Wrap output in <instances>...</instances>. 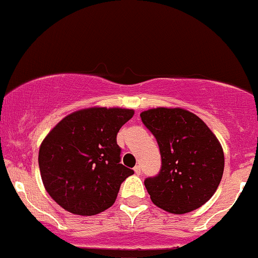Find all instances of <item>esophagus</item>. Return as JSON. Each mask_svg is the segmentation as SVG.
<instances>
[{
    "label": "esophagus",
    "instance_id": "34e87169",
    "mask_svg": "<svg viewBox=\"0 0 258 258\" xmlns=\"http://www.w3.org/2000/svg\"><path fill=\"white\" fill-rule=\"evenodd\" d=\"M134 172L137 173V174H140L141 173V167H140L139 165L135 166V167H134Z\"/></svg>",
    "mask_w": 258,
    "mask_h": 258
}]
</instances>
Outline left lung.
Wrapping results in <instances>:
<instances>
[{"instance_id": "obj_1", "label": "left lung", "mask_w": 258, "mask_h": 258, "mask_svg": "<svg viewBox=\"0 0 258 258\" xmlns=\"http://www.w3.org/2000/svg\"><path fill=\"white\" fill-rule=\"evenodd\" d=\"M154 135L161 168L144 181L152 203L173 214H184L207 203L224 172V152L201 118L181 108H156L140 114Z\"/></svg>"}]
</instances>
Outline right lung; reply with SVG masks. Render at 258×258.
<instances>
[{
    "label": "right lung",
    "mask_w": 258,
    "mask_h": 258,
    "mask_svg": "<svg viewBox=\"0 0 258 258\" xmlns=\"http://www.w3.org/2000/svg\"><path fill=\"white\" fill-rule=\"evenodd\" d=\"M133 109L88 108L68 115L41 143L39 168L49 196L68 212L95 215L114 204L134 171L120 163L119 129Z\"/></svg>",
    "instance_id": "1"
}]
</instances>
